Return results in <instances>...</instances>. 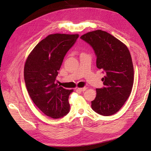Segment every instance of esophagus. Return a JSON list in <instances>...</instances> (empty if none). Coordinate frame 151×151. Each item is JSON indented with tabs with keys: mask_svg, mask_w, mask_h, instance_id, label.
<instances>
[{
	"mask_svg": "<svg viewBox=\"0 0 151 151\" xmlns=\"http://www.w3.org/2000/svg\"><path fill=\"white\" fill-rule=\"evenodd\" d=\"M87 89H88V88H87V87H84V88H78L77 90H79V91L83 92V91H85Z\"/></svg>",
	"mask_w": 151,
	"mask_h": 151,
	"instance_id": "1",
	"label": "esophagus"
}]
</instances>
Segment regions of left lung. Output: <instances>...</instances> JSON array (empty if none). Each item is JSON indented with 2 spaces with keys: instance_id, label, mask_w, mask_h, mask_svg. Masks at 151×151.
<instances>
[{
  "instance_id": "obj_1",
  "label": "left lung",
  "mask_w": 151,
  "mask_h": 151,
  "mask_svg": "<svg viewBox=\"0 0 151 151\" xmlns=\"http://www.w3.org/2000/svg\"><path fill=\"white\" fill-rule=\"evenodd\" d=\"M80 38L92 47L97 68L106 73L103 78L105 87L96 89L92 108L102 116L113 115L124 105L132 89L134 70L130 51L119 40L101 30L89 32Z\"/></svg>"
}]
</instances>
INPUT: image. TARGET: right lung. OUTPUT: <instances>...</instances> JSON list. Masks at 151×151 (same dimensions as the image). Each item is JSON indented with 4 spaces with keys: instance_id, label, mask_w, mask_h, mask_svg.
<instances>
[{
    "instance_id": "right-lung-1",
    "label": "right lung",
    "mask_w": 151,
    "mask_h": 151,
    "mask_svg": "<svg viewBox=\"0 0 151 151\" xmlns=\"http://www.w3.org/2000/svg\"><path fill=\"white\" fill-rule=\"evenodd\" d=\"M78 34H55L40 42L26 59L24 76L27 92L35 105L46 116L58 119L70 111L69 95L55 83L63 58Z\"/></svg>"
}]
</instances>
